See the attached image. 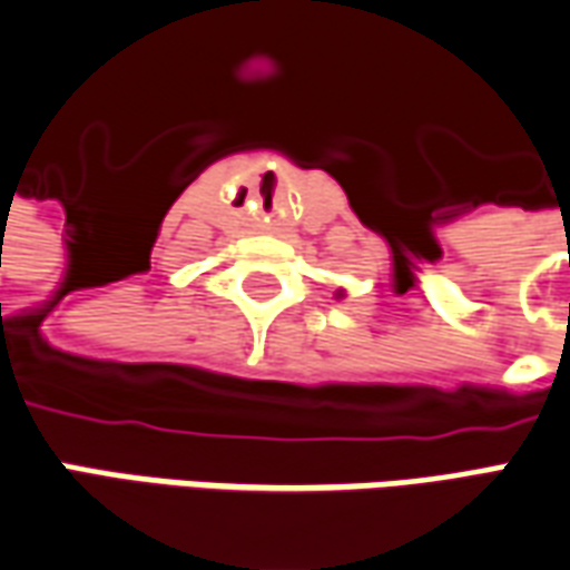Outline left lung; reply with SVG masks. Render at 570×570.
<instances>
[{"label": "left lung", "instance_id": "left-lung-1", "mask_svg": "<svg viewBox=\"0 0 570 570\" xmlns=\"http://www.w3.org/2000/svg\"><path fill=\"white\" fill-rule=\"evenodd\" d=\"M337 297H344V292H337Z\"/></svg>", "mask_w": 570, "mask_h": 570}]
</instances>
